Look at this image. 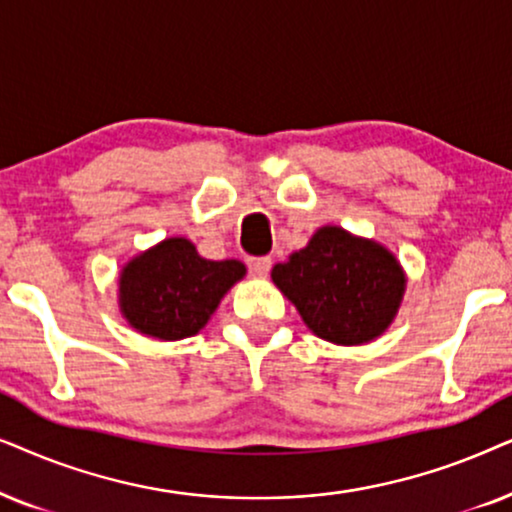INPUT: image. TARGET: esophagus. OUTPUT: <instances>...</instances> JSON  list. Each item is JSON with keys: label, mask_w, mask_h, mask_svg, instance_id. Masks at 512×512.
<instances>
[{"label": "esophagus", "mask_w": 512, "mask_h": 512, "mask_svg": "<svg viewBox=\"0 0 512 512\" xmlns=\"http://www.w3.org/2000/svg\"><path fill=\"white\" fill-rule=\"evenodd\" d=\"M248 269L255 278H264L271 269V257H250Z\"/></svg>", "instance_id": "obj_1"}]
</instances>
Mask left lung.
<instances>
[{"label": "left lung", "mask_w": 512, "mask_h": 512, "mask_svg": "<svg viewBox=\"0 0 512 512\" xmlns=\"http://www.w3.org/2000/svg\"><path fill=\"white\" fill-rule=\"evenodd\" d=\"M271 278L320 339L365 344L391 325L405 274L379 243L339 227L316 231L304 250L276 264Z\"/></svg>", "instance_id": "8db88e82"}]
</instances>
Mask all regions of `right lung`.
Listing matches in <instances>:
<instances>
[{
	"label": "right lung",
	"mask_w": 512,
	"mask_h": 512,
	"mask_svg": "<svg viewBox=\"0 0 512 512\" xmlns=\"http://www.w3.org/2000/svg\"><path fill=\"white\" fill-rule=\"evenodd\" d=\"M243 276L241 262L203 260L187 238H168L121 271V311L142 335L175 342L203 330Z\"/></svg>",
	"instance_id": "1"
}]
</instances>
